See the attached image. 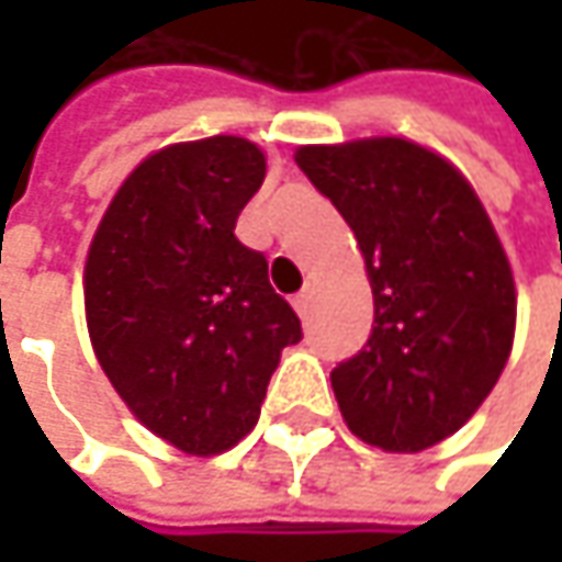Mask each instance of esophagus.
I'll list each match as a JSON object with an SVG mask.
<instances>
[{"label":"esophagus","mask_w":562,"mask_h":562,"mask_svg":"<svg viewBox=\"0 0 562 562\" xmlns=\"http://www.w3.org/2000/svg\"><path fill=\"white\" fill-rule=\"evenodd\" d=\"M313 288H306L303 293H296V300H293V310H296V315L300 318H310V313H313Z\"/></svg>","instance_id":"esophagus-1"}]
</instances>
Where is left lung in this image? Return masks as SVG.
Instances as JSON below:
<instances>
[{
    "instance_id": "8db88e82",
    "label": "left lung",
    "mask_w": 562,
    "mask_h": 562,
    "mask_svg": "<svg viewBox=\"0 0 562 562\" xmlns=\"http://www.w3.org/2000/svg\"><path fill=\"white\" fill-rule=\"evenodd\" d=\"M300 171L357 234L375 325L331 372L347 428L391 453L450 438L507 366L516 284L485 205L453 165L400 137L300 146Z\"/></svg>"
}]
</instances>
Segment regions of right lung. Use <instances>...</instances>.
Masks as SVG:
<instances>
[{"label":"right lung","mask_w":562,"mask_h":562,"mask_svg":"<svg viewBox=\"0 0 562 562\" xmlns=\"http://www.w3.org/2000/svg\"><path fill=\"white\" fill-rule=\"evenodd\" d=\"M266 178L244 137L175 143L143 159L109 203L83 269L99 366L162 441L215 457L252 431L300 318L262 252L234 237Z\"/></svg>","instance_id":"1"}]
</instances>
